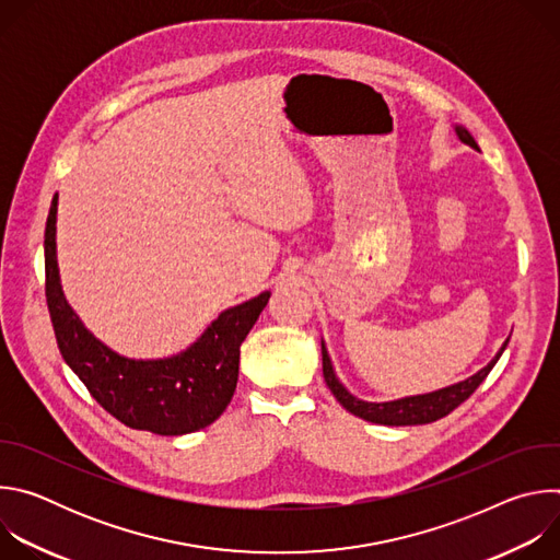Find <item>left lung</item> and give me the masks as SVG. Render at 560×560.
I'll return each instance as SVG.
<instances>
[{"instance_id": "8db88e82", "label": "left lung", "mask_w": 560, "mask_h": 560, "mask_svg": "<svg viewBox=\"0 0 560 560\" xmlns=\"http://www.w3.org/2000/svg\"><path fill=\"white\" fill-rule=\"evenodd\" d=\"M456 135L460 137V141H465L467 145L476 148V141L474 137L465 130V128H456ZM510 341V339H508ZM505 341V346H508ZM505 346L501 348V352L481 370L476 372L474 376L456 383V385H450V387H443V389H436V392H430V394H419V396H408V398H398V401H389V404H365V401H359V398H354L335 376V370H332V363H330V357L326 352V346H322V354H324V378H326V385L330 387V392L335 394L337 401L354 417L359 419H365L370 423H378V425H423V423H432V421H439L443 417H447L452 410H456L465 398H469V394H474V389L481 385L486 381V376L490 374V370L497 365V361L501 359Z\"/></svg>"}]
</instances>
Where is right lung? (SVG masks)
Here are the masks:
<instances>
[{
    "mask_svg": "<svg viewBox=\"0 0 560 560\" xmlns=\"http://www.w3.org/2000/svg\"><path fill=\"white\" fill-rule=\"evenodd\" d=\"M57 195L44 232L46 303L63 361L84 381L95 401L132 430L162 436L197 432L228 408L238 378V354L270 292L214 318L186 352L162 361H132L102 346L68 307L55 259Z\"/></svg>",
    "mask_w": 560,
    "mask_h": 560,
    "instance_id": "right-lung-1",
    "label": "right lung"
}]
</instances>
